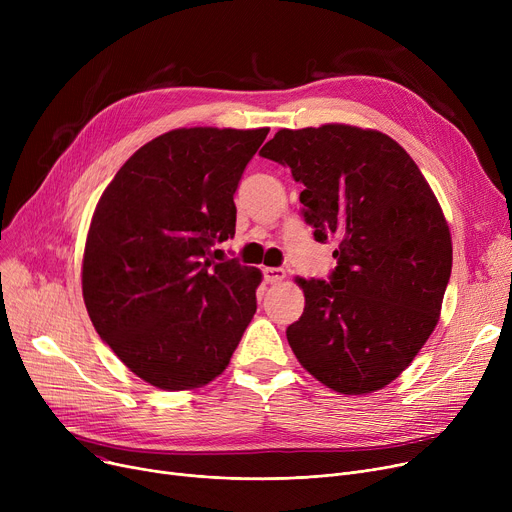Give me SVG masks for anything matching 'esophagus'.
Listing matches in <instances>:
<instances>
[{
  "label": "esophagus",
  "instance_id": "esophagus-1",
  "mask_svg": "<svg viewBox=\"0 0 512 512\" xmlns=\"http://www.w3.org/2000/svg\"><path fill=\"white\" fill-rule=\"evenodd\" d=\"M284 278H286V272L282 267H265L263 270V280L267 284H280Z\"/></svg>",
  "mask_w": 512,
  "mask_h": 512
}]
</instances>
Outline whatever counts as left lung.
<instances>
[{"label": "left lung", "instance_id": "left-lung-1", "mask_svg": "<svg viewBox=\"0 0 512 512\" xmlns=\"http://www.w3.org/2000/svg\"><path fill=\"white\" fill-rule=\"evenodd\" d=\"M259 153L305 184L315 240L336 242L330 282L297 278L305 311L286 330L292 353L340 394L388 386L438 326L452 270L434 191L411 155L371 128H282Z\"/></svg>", "mask_w": 512, "mask_h": 512}]
</instances>
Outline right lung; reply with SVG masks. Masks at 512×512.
<instances>
[{
  "mask_svg": "<svg viewBox=\"0 0 512 512\" xmlns=\"http://www.w3.org/2000/svg\"><path fill=\"white\" fill-rule=\"evenodd\" d=\"M270 128H176L107 184L83 255V299L103 342L147 384L178 392L228 367L257 311V267L215 263L234 236L238 180Z\"/></svg>",
  "mask_w": 512,
  "mask_h": 512,
  "instance_id": "right-lung-1",
  "label": "right lung"
}]
</instances>
